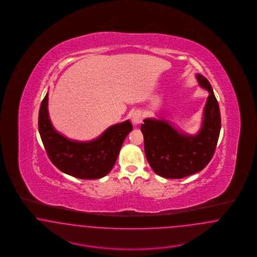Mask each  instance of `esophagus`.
Returning <instances> with one entry per match:
<instances>
[{
    "mask_svg": "<svg viewBox=\"0 0 257 257\" xmlns=\"http://www.w3.org/2000/svg\"><path fill=\"white\" fill-rule=\"evenodd\" d=\"M143 121V112L141 110H135L132 113V123L134 125H139Z\"/></svg>",
    "mask_w": 257,
    "mask_h": 257,
    "instance_id": "esophagus-1",
    "label": "esophagus"
}]
</instances>
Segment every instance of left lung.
<instances>
[{"label": "left lung", "instance_id": "8db88e82", "mask_svg": "<svg viewBox=\"0 0 257 257\" xmlns=\"http://www.w3.org/2000/svg\"><path fill=\"white\" fill-rule=\"evenodd\" d=\"M199 86L207 89L203 122L197 134L178 132L165 119L147 118L141 126L147 161L160 176L179 179L202 171L211 161L220 131L218 101L207 79L196 74Z\"/></svg>", "mask_w": 257, "mask_h": 257}]
</instances>
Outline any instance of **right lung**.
I'll return each instance as SVG.
<instances>
[{
    "label": "right lung",
    "mask_w": 257,
    "mask_h": 257,
    "mask_svg": "<svg viewBox=\"0 0 257 257\" xmlns=\"http://www.w3.org/2000/svg\"><path fill=\"white\" fill-rule=\"evenodd\" d=\"M132 129L131 122L126 120L110 126L96 140L76 142L54 129L48 114V93L39 109L38 130L49 159L60 171L80 179H98L107 175Z\"/></svg>",
    "instance_id": "right-lung-1"
}]
</instances>
